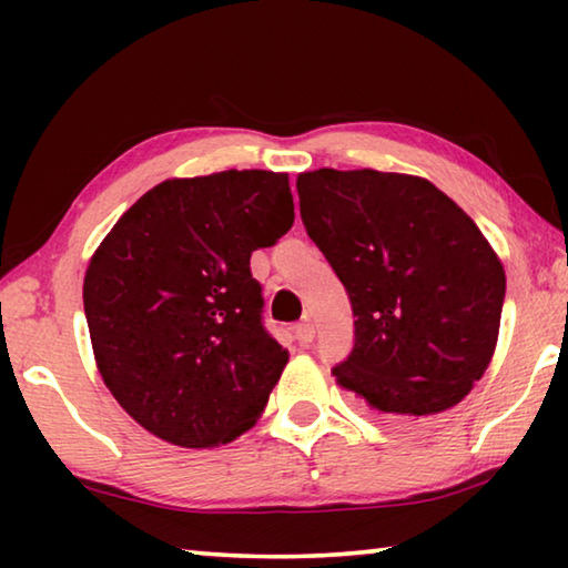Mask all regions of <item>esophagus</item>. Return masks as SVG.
Listing matches in <instances>:
<instances>
[{
    "mask_svg": "<svg viewBox=\"0 0 568 568\" xmlns=\"http://www.w3.org/2000/svg\"><path fill=\"white\" fill-rule=\"evenodd\" d=\"M295 338L301 341V345H311L315 338V325L311 321H303L295 325Z\"/></svg>",
    "mask_w": 568,
    "mask_h": 568,
    "instance_id": "obj_1",
    "label": "esophagus"
}]
</instances>
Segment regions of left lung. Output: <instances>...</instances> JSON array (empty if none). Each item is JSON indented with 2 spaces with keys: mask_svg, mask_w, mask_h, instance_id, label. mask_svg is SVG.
<instances>
[{
  "mask_svg": "<svg viewBox=\"0 0 568 568\" xmlns=\"http://www.w3.org/2000/svg\"><path fill=\"white\" fill-rule=\"evenodd\" d=\"M307 235L348 291L355 345L333 376L390 426L464 400L494 358L506 273L434 182L381 170L297 175Z\"/></svg>",
  "mask_w": 568,
  "mask_h": 568,
  "instance_id": "8db88e82",
  "label": "left lung"
}]
</instances>
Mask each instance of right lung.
<instances>
[{
    "label": "right lung",
    "mask_w": 568,
    "mask_h": 568,
    "mask_svg": "<svg viewBox=\"0 0 568 568\" xmlns=\"http://www.w3.org/2000/svg\"><path fill=\"white\" fill-rule=\"evenodd\" d=\"M293 217L287 172L172 178L94 250L82 285L94 363L152 436L215 448L263 416L287 351L261 323L250 255Z\"/></svg>",
    "instance_id": "1"
}]
</instances>
